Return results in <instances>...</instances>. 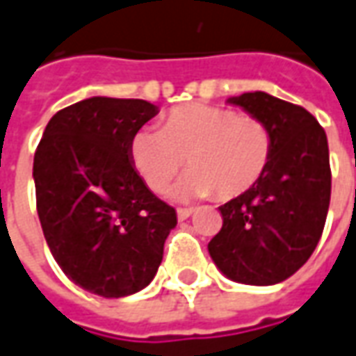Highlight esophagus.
I'll return each mask as SVG.
<instances>
[{"label": "esophagus", "instance_id": "1", "mask_svg": "<svg viewBox=\"0 0 356 356\" xmlns=\"http://www.w3.org/2000/svg\"><path fill=\"white\" fill-rule=\"evenodd\" d=\"M193 212H195L193 208H179L177 218L183 221V220H186V218H191V216H193Z\"/></svg>", "mask_w": 356, "mask_h": 356}]
</instances>
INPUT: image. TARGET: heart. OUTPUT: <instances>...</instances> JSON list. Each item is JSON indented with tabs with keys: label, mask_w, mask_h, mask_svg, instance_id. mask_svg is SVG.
Here are the masks:
<instances>
[{
	"label": "heart",
	"mask_w": 356,
	"mask_h": 356,
	"mask_svg": "<svg viewBox=\"0 0 356 356\" xmlns=\"http://www.w3.org/2000/svg\"><path fill=\"white\" fill-rule=\"evenodd\" d=\"M272 154V131L262 119L208 104L173 108L161 131L140 129L129 143L131 165L152 193H163L188 161L193 171L173 188L181 200L245 195L264 177Z\"/></svg>",
	"instance_id": "heart-1"
}]
</instances>
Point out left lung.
<instances>
[{
    "mask_svg": "<svg viewBox=\"0 0 356 356\" xmlns=\"http://www.w3.org/2000/svg\"><path fill=\"white\" fill-rule=\"evenodd\" d=\"M227 102L270 127L273 154L264 177L220 206L223 225L208 252L233 282L275 285L307 262L322 237L332 195L327 138L312 113L266 92Z\"/></svg>",
    "mask_w": 356,
    "mask_h": 356,
    "instance_id": "left-lung-1",
    "label": "left lung"
}]
</instances>
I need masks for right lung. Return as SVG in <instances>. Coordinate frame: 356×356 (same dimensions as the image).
<instances>
[{
	"label": "right lung",
	"mask_w": 356,
	"mask_h": 356,
	"mask_svg": "<svg viewBox=\"0 0 356 356\" xmlns=\"http://www.w3.org/2000/svg\"><path fill=\"white\" fill-rule=\"evenodd\" d=\"M146 100L94 96L57 111L34 154L36 210L51 254L84 291L119 299L152 282L177 213L138 177L131 136Z\"/></svg>",
	"instance_id": "add662e5"
}]
</instances>
